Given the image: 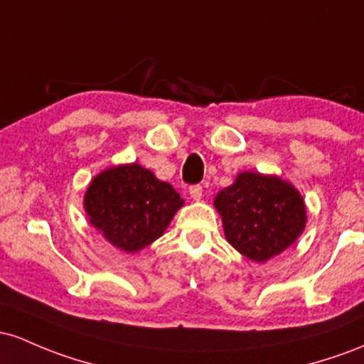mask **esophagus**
<instances>
[{
  "label": "esophagus",
  "mask_w": 364,
  "mask_h": 364,
  "mask_svg": "<svg viewBox=\"0 0 364 364\" xmlns=\"http://www.w3.org/2000/svg\"><path fill=\"white\" fill-rule=\"evenodd\" d=\"M189 194H191V198L194 199V201H199V199L203 198V187L201 186H193L189 189Z\"/></svg>",
  "instance_id": "obj_1"
}]
</instances>
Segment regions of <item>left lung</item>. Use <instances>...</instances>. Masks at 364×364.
I'll return each mask as SVG.
<instances>
[{"label":"left lung","mask_w":364,"mask_h":364,"mask_svg":"<svg viewBox=\"0 0 364 364\" xmlns=\"http://www.w3.org/2000/svg\"><path fill=\"white\" fill-rule=\"evenodd\" d=\"M215 208L230 246L256 263L292 246L306 227L303 196L275 175L242 171L216 194Z\"/></svg>","instance_id":"8db88e82"}]
</instances>
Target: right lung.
Wrapping results in <instances>:
<instances>
[{"instance_id":"add662e5","label":"right lung","mask_w":364,"mask_h":364,"mask_svg":"<svg viewBox=\"0 0 364 364\" xmlns=\"http://www.w3.org/2000/svg\"><path fill=\"white\" fill-rule=\"evenodd\" d=\"M182 204L170 183L137 163L101 171L84 196L91 225L125 252L141 251L161 237Z\"/></svg>"}]
</instances>
